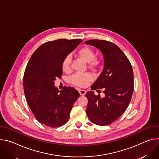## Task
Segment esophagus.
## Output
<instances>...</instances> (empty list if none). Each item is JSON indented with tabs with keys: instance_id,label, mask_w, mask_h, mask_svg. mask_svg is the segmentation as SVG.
<instances>
[{
	"instance_id": "1",
	"label": "esophagus",
	"mask_w": 159,
	"mask_h": 159,
	"mask_svg": "<svg viewBox=\"0 0 159 159\" xmlns=\"http://www.w3.org/2000/svg\"><path fill=\"white\" fill-rule=\"evenodd\" d=\"M79 92L81 96H84L86 94V91L84 89H79Z\"/></svg>"
}]
</instances>
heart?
I'll return each mask as SVG.
<instances>
[{
  "mask_svg": "<svg viewBox=\"0 0 159 159\" xmlns=\"http://www.w3.org/2000/svg\"><path fill=\"white\" fill-rule=\"evenodd\" d=\"M78 55L85 61L88 62L89 66L93 69H97L101 63L100 58L95 57L94 51L89 47H85L80 48L78 52ZM71 57L70 55L66 56L61 62V69L63 72H68L70 70ZM92 75L89 73L85 74H75L73 75L70 79V82L78 87H85L87 84L93 80Z\"/></svg>",
  "mask_w": 159,
  "mask_h": 159,
  "instance_id": "1",
  "label": "heart"
}]
</instances>
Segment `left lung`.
<instances>
[{
    "label": "left lung",
    "mask_w": 159,
    "mask_h": 159,
    "mask_svg": "<svg viewBox=\"0 0 159 159\" xmlns=\"http://www.w3.org/2000/svg\"><path fill=\"white\" fill-rule=\"evenodd\" d=\"M85 43L99 49L104 61L102 72L91 89H103L105 96H96L92 90L87 93V115L94 124L108 125L123 114L130 102L134 87L132 66L127 57L114 43L99 39H90Z\"/></svg>",
    "instance_id": "left-lung-1"
}]
</instances>
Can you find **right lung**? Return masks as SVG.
<instances>
[{
    "label": "right lung",
    "instance_id": "obj_1",
    "mask_svg": "<svg viewBox=\"0 0 159 159\" xmlns=\"http://www.w3.org/2000/svg\"><path fill=\"white\" fill-rule=\"evenodd\" d=\"M82 41L60 39L46 42L36 49L28 63L23 79L26 99L37 120L46 126L64 125L80 96L72 87L59 90L54 84L61 77L63 58Z\"/></svg>",
    "mask_w": 159,
    "mask_h": 159
}]
</instances>
